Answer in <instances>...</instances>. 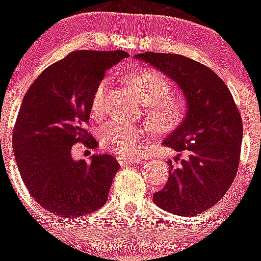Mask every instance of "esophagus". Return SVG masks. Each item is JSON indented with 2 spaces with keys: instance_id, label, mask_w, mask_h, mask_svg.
Instances as JSON below:
<instances>
[{
  "instance_id": "1",
  "label": "esophagus",
  "mask_w": 261,
  "mask_h": 261,
  "mask_svg": "<svg viewBox=\"0 0 261 261\" xmlns=\"http://www.w3.org/2000/svg\"><path fill=\"white\" fill-rule=\"evenodd\" d=\"M120 163H130V165H136V163L141 162V158L135 155H120L119 156Z\"/></svg>"
}]
</instances>
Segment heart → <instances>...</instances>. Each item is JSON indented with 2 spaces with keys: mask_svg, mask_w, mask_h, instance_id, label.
Returning a JSON list of instances; mask_svg holds the SVG:
<instances>
[{
  "mask_svg": "<svg viewBox=\"0 0 261 261\" xmlns=\"http://www.w3.org/2000/svg\"><path fill=\"white\" fill-rule=\"evenodd\" d=\"M128 81L136 90L138 98L147 106V116L158 132H168L180 123L184 116V106L179 99L167 95L170 91L167 81L151 69H136L129 74ZM108 80H102L94 89L91 96V111L94 115L102 112ZM146 128L112 120L100 130V142L117 155H133L138 145L145 140Z\"/></svg>",
  "mask_w": 261,
  "mask_h": 261,
  "instance_id": "obj_1",
  "label": "heart"
}]
</instances>
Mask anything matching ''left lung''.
<instances>
[{
    "instance_id": "1",
    "label": "left lung",
    "mask_w": 261,
    "mask_h": 261,
    "mask_svg": "<svg viewBox=\"0 0 261 261\" xmlns=\"http://www.w3.org/2000/svg\"><path fill=\"white\" fill-rule=\"evenodd\" d=\"M177 85L186 116L163 144L179 156L168 162V180L153 195L159 208L176 216H199L222 199L239 166L243 125L231 93L212 69L181 55H136Z\"/></svg>"
}]
</instances>
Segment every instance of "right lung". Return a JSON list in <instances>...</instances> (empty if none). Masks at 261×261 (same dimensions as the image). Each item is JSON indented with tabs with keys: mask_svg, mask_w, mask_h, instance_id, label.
Masks as SVG:
<instances>
[{
	"mask_svg": "<svg viewBox=\"0 0 261 261\" xmlns=\"http://www.w3.org/2000/svg\"><path fill=\"white\" fill-rule=\"evenodd\" d=\"M129 55L125 50H74L48 66L30 86L14 126L13 149L30 195L62 218L91 213L107 201L120 165L108 154L75 161L77 142L95 147L85 129L91 96L106 71Z\"/></svg>",
	"mask_w": 261,
	"mask_h": 261,
	"instance_id": "obj_1",
	"label": "right lung"
}]
</instances>
